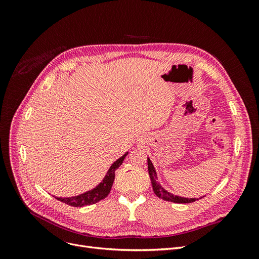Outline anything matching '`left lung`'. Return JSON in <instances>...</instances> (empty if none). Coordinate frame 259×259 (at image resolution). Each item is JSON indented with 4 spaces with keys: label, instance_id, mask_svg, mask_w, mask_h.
<instances>
[{
    "label": "left lung",
    "instance_id": "left-lung-1",
    "mask_svg": "<svg viewBox=\"0 0 259 259\" xmlns=\"http://www.w3.org/2000/svg\"><path fill=\"white\" fill-rule=\"evenodd\" d=\"M148 171H149V175H150V180H151L153 191L156 194V196H158L159 198L164 199V200H168V201H172V202H176V203H189V202H193L195 200H198L196 198H186V197H181V196H178V195H174V194L168 192L167 190L162 188L160 186V184L157 182L156 171L153 167L152 161L150 160V158H149V157H148ZM200 198H202V197H200Z\"/></svg>",
    "mask_w": 259,
    "mask_h": 259
}]
</instances>
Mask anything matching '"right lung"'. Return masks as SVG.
<instances>
[{"mask_svg":"<svg viewBox=\"0 0 259 259\" xmlns=\"http://www.w3.org/2000/svg\"><path fill=\"white\" fill-rule=\"evenodd\" d=\"M128 155V152H126L121 157H119L116 161H114L111 165V167L109 168L107 174L105 175V178L102 183H100L94 189L90 190V191H87L83 194H79L77 196L73 197H56L62 202L67 203V205L72 206V207H84L88 205H93V203H97L98 201L106 198L108 194L110 193L111 187L114 182L115 178V170L122 164L125 157Z\"/></svg>","mask_w":259,"mask_h":259,"instance_id":"obj_1","label":"right lung"}]
</instances>
